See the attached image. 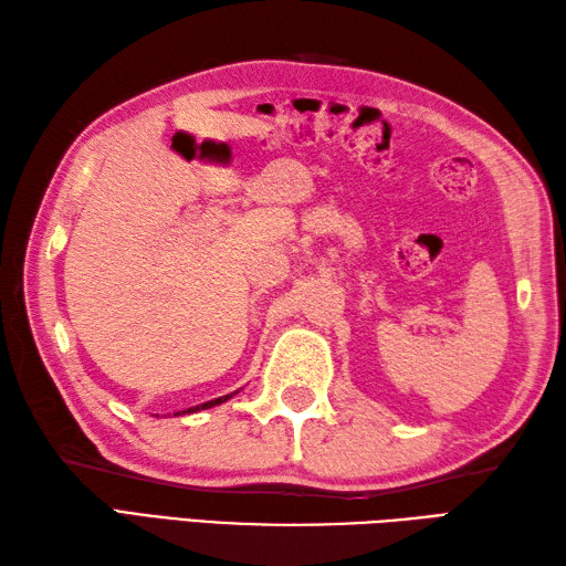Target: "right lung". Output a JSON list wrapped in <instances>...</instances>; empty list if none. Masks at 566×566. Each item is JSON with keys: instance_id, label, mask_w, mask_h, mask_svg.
<instances>
[{"instance_id": "add662e5", "label": "right lung", "mask_w": 566, "mask_h": 566, "mask_svg": "<svg viewBox=\"0 0 566 566\" xmlns=\"http://www.w3.org/2000/svg\"><path fill=\"white\" fill-rule=\"evenodd\" d=\"M228 399H231V396H221V399H213V401H209V403H201V406H197V408H187V411H182V413H195V411H199V408L219 406V403H223V401H228Z\"/></svg>"}]
</instances>
